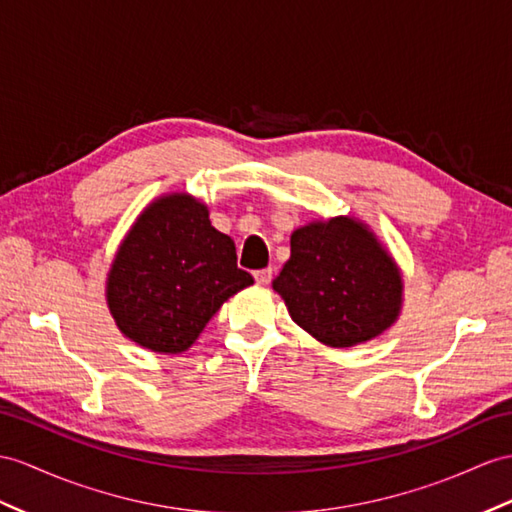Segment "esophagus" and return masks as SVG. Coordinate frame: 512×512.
I'll list each match as a JSON object with an SVG mask.
<instances>
[{
    "instance_id": "34e87169",
    "label": "esophagus",
    "mask_w": 512,
    "mask_h": 512,
    "mask_svg": "<svg viewBox=\"0 0 512 512\" xmlns=\"http://www.w3.org/2000/svg\"><path fill=\"white\" fill-rule=\"evenodd\" d=\"M271 276H273V271L267 267V269H260V271H256V273H254V280H256V284L265 286V284H269V282H271Z\"/></svg>"
}]
</instances>
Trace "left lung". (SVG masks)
Returning a JSON list of instances; mask_svg holds the SVG:
<instances>
[{
  "label": "left lung",
  "mask_w": 512,
  "mask_h": 512,
  "mask_svg": "<svg viewBox=\"0 0 512 512\" xmlns=\"http://www.w3.org/2000/svg\"><path fill=\"white\" fill-rule=\"evenodd\" d=\"M291 319L328 347L373 341L400 319L404 278L365 221L313 219L291 234V258L273 280Z\"/></svg>",
  "instance_id": "8db88e82"
}]
</instances>
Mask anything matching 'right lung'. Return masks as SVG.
I'll list each match as a JSON object with an SVG mask.
<instances>
[{"label":"right lung","instance_id":"1","mask_svg":"<svg viewBox=\"0 0 512 512\" xmlns=\"http://www.w3.org/2000/svg\"><path fill=\"white\" fill-rule=\"evenodd\" d=\"M191 193L149 202L106 273V304L119 332L156 354H182L232 295L254 284L236 247Z\"/></svg>","mask_w":512,"mask_h":512}]
</instances>
